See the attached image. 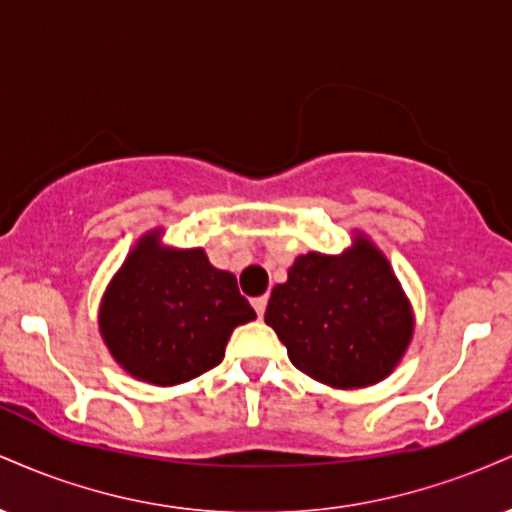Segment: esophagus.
Returning <instances> with one entry per match:
<instances>
[{
  "label": "esophagus",
  "instance_id": "esophagus-1",
  "mask_svg": "<svg viewBox=\"0 0 512 512\" xmlns=\"http://www.w3.org/2000/svg\"><path fill=\"white\" fill-rule=\"evenodd\" d=\"M252 308H255L257 315H264V310H267V296H260V298H252Z\"/></svg>",
  "mask_w": 512,
  "mask_h": 512
}]
</instances>
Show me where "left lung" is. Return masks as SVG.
I'll use <instances>...</instances> for the list:
<instances>
[{"mask_svg": "<svg viewBox=\"0 0 512 512\" xmlns=\"http://www.w3.org/2000/svg\"><path fill=\"white\" fill-rule=\"evenodd\" d=\"M264 322L293 366L342 390L387 378L414 332V313L390 262L361 233L342 255L296 257L286 284L272 289Z\"/></svg>", "mask_w": 512, "mask_h": 512, "instance_id": "8db88e82", "label": "left lung"}]
</instances>
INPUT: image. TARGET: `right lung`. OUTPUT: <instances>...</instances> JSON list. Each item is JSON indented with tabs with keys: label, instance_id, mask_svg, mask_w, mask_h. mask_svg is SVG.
<instances>
[{
	"label": "right lung",
	"instance_id": "right-lung-1",
	"mask_svg": "<svg viewBox=\"0 0 512 512\" xmlns=\"http://www.w3.org/2000/svg\"><path fill=\"white\" fill-rule=\"evenodd\" d=\"M255 317L236 276L211 267L202 248H163L151 231L110 281L98 327L129 375L178 385L219 366L231 332Z\"/></svg>",
	"mask_w": 512,
	"mask_h": 512
}]
</instances>
